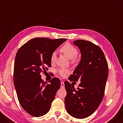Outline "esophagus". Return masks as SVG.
<instances>
[{
    "label": "esophagus",
    "instance_id": "34e87169",
    "mask_svg": "<svg viewBox=\"0 0 123 123\" xmlns=\"http://www.w3.org/2000/svg\"><path fill=\"white\" fill-rule=\"evenodd\" d=\"M60 86H61L62 88H64V83L63 81L61 82V83H60Z\"/></svg>",
    "mask_w": 123,
    "mask_h": 123
}]
</instances>
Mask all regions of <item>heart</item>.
Wrapping results in <instances>:
<instances>
[{"label": "heart", "instance_id": "1", "mask_svg": "<svg viewBox=\"0 0 123 123\" xmlns=\"http://www.w3.org/2000/svg\"><path fill=\"white\" fill-rule=\"evenodd\" d=\"M60 51L65 56L70 59L71 63H74L77 60V55L78 51L76 48L70 43H67L60 49ZM56 60V54L53 53L50 57V61L54 63ZM57 72L61 77H64L65 75L69 73V70L65 68H59L57 69Z\"/></svg>", "mask_w": 123, "mask_h": 123}]
</instances>
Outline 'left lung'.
Returning a JSON list of instances; mask_svg holds the SVG:
<instances>
[{
  "instance_id": "8db88e82",
  "label": "left lung",
  "mask_w": 123,
  "mask_h": 123,
  "mask_svg": "<svg viewBox=\"0 0 123 123\" xmlns=\"http://www.w3.org/2000/svg\"><path fill=\"white\" fill-rule=\"evenodd\" d=\"M81 53V59L70 81L80 83L77 90L68 81H65L67 95L65 104L68 113L72 117L83 119L92 115L101 102L108 77V64L100 47L83 40L74 41Z\"/></svg>"
}]
</instances>
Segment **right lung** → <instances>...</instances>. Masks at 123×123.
Returning <instances> with one entry per match:
<instances>
[{"label": "right lung", "instance_id": "right-lung-1", "mask_svg": "<svg viewBox=\"0 0 123 123\" xmlns=\"http://www.w3.org/2000/svg\"><path fill=\"white\" fill-rule=\"evenodd\" d=\"M67 39L37 37L22 45L16 54L14 85L18 101L26 111L39 117L48 113L60 87V80L54 77L47 84L40 73L51 67L50 57Z\"/></svg>", "mask_w": 123, "mask_h": 123}]
</instances>
